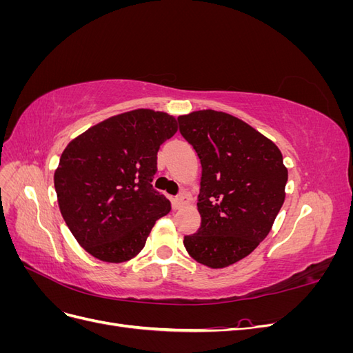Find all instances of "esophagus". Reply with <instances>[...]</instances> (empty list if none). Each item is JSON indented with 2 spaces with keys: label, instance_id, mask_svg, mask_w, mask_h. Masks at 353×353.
<instances>
[{
  "label": "esophagus",
  "instance_id": "esophagus-1",
  "mask_svg": "<svg viewBox=\"0 0 353 353\" xmlns=\"http://www.w3.org/2000/svg\"><path fill=\"white\" fill-rule=\"evenodd\" d=\"M190 201V196L185 193V191H183V193H179V196L174 200V205H175V208H183V206H185L187 203Z\"/></svg>",
  "mask_w": 353,
  "mask_h": 353
}]
</instances>
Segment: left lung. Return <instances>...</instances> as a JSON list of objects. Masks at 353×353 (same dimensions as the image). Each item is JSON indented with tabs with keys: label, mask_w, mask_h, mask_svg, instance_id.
<instances>
[{
	"label": "left lung",
	"mask_w": 353,
	"mask_h": 353,
	"mask_svg": "<svg viewBox=\"0 0 353 353\" xmlns=\"http://www.w3.org/2000/svg\"><path fill=\"white\" fill-rule=\"evenodd\" d=\"M178 122L201 163V223L184 245L199 263L225 268L270 234L285 199L283 154L270 138L228 113L199 110Z\"/></svg>",
	"instance_id": "left-lung-1"
}]
</instances>
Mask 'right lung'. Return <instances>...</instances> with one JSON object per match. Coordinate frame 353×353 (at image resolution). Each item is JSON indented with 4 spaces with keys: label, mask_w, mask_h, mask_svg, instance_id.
<instances>
[{
    "label": "right lung",
    "mask_w": 353,
    "mask_h": 353,
    "mask_svg": "<svg viewBox=\"0 0 353 353\" xmlns=\"http://www.w3.org/2000/svg\"><path fill=\"white\" fill-rule=\"evenodd\" d=\"M178 130L163 112L137 109L109 117L61 153L54 187L61 216L94 258L126 262L140 253L170 201L152 185L157 152Z\"/></svg>",
    "instance_id": "right-lung-1"
}]
</instances>
